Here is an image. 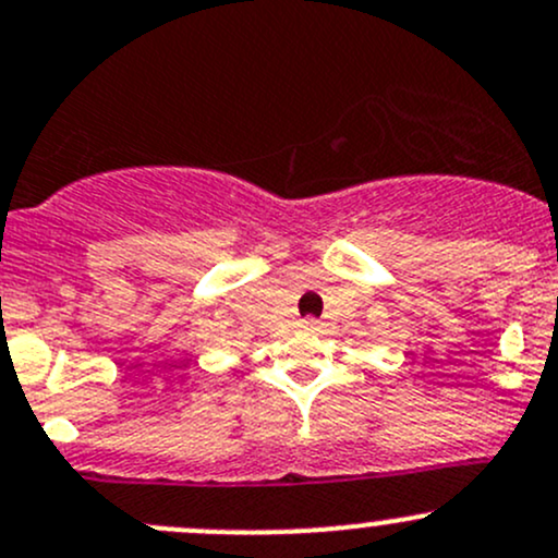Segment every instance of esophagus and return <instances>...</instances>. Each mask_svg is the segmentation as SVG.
Returning <instances> with one entry per match:
<instances>
[{
    "mask_svg": "<svg viewBox=\"0 0 558 558\" xmlns=\"http://www.w3.org/2000/svg\"><path fill=\"white\" fill-rule=\"evenodd\" d=\"M302 328H304V331H320V320L304 318V320H302Z\"/></svg>",
    "mask_w": 558,
    "mask_h": 558,
    "instance_id": "esophagus-1",
    "label": "esophagus"
}]
</instances>
